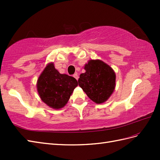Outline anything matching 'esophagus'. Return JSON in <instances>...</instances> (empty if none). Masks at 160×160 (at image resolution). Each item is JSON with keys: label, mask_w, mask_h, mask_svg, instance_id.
<instances>
[{"label": "esophagus", "mask_w": 160, "mask_h": 160, "mask_svg": "<svg viewBox=\"0 0 160 160\" xmlns=\"http://www.w3.org/2000/svg\"><path fill=\"white\" fill-rule=\"evenodd\" d=\"M73 76L75 78H76V79L77 80H78V78H79V77H78V75L77 73H75L73 75Z\"/></svg>", "instance_id": "obj_1"}]
</instances>
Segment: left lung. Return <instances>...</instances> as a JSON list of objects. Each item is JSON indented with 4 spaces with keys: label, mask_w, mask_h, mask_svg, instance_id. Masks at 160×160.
<instances>
[{
    "label": "left lung",
    "mask_w": 160,
    "mask_h": 160,
    "mask_svg": "<svg viewBox=\"0 0 160 160\" xmlns=\"http://www.w3.org/2000/svg\"><path fill=\"white\" fill-rule=\"evenodd\" d=\"M78 84L90 99L101 104L108 99L115 87V74L112 68L100 60H89L84 66Z\"/></svg>",
    "instance_id": "8db88e82"
}]
</instances>
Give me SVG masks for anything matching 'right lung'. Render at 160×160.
<instances>
[{"label": "right lung", "instance_id": "1", "mask_svg": "<svg viewBox=\"0 0 160 160\" xmlns=\"http://www.w3.org/2000/svg\"><path fill=\"white\" fill-rule=\"evenodd\" d=\"M78 86V81L72 76L60 74L53 63H49L40 74L37 89L41 100L49 107L58 109L69 100Z\"/></svg>", "mask_w": 160, "mask_h": 160}]
</instances>
